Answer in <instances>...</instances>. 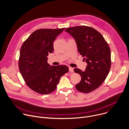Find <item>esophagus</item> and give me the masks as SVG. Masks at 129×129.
Returning a JSON list of instances; mask_svg holds the SVG:
<instances>
[{
    "label": "esophagus",
    "mask_w": 129,
    "mask_h": 129,
    "mask_svg": "<svg viewBox=\"0 0 129 129\" xmlns=\"http://www.w3.org/2000/svg\"><path fill=\"white\" fill-rule=\"evenodd\" d=\"M69 68V71L70 72H74V69L73 68L70 67Z\"/></svg>",
    "instance_id": "esophagus-1"
}]
</instances>
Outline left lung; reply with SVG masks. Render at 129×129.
Segmentation results:
<instances>
[{
	"label": "left lung",
	"mask_w": 129,
	"mask_h": 129,
	"mask_svg": "<svg viewBox=\"0 0 129 129\" xmlns=\"http://www.w3.org/2000/svg\"><path fill=\"white\" fill-rule=\"evenodd\" d=\"M65 31L74 39L78 52L87 64L84 72L74 69L81 77L75 87L79 91L89 93L103 83L109 74L111 65L110 47L102 35L90 27L79 26L68 28Z\"/></svg>",
	"instance_id": "left-lung-1"
}]
</instances>
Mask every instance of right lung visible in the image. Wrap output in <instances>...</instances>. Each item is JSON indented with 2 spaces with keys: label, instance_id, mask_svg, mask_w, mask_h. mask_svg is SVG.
<instances>
[{
  "label": "right lung",
  "instance_id": "add662e5",
  "mask_svg": "<svg viewBox=\"0 0 129 129\" xmlns=\"http://www.w3.org/2000/svg\"><path fill=\"white\" fill-rule=\"evenodd\" d=\"M64 29L37 30L21 47L20 72L27 85L39 93L46 94L54 91L60 77L69 71L66 65L50 66L47 62V56L54 50V41Z\"/></svg>",
  "mask_w": 129,
  "mask_h": 129
}]
</instances>
